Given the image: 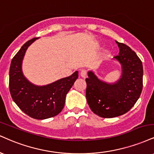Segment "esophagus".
<instances>
[{
	"label": "esophagus",
	"instance_id": "obj_1",
	"mask_svg": "<svg viewBox=\"0 0 154 154\" xmlns=\"http://www.w3.org/2000/svg\"><path fill=\"white\" fill-rule=\"evenodd\" d=\"M80 76L82 78H86L87 77V71L85 70H82L80 72Z\"/></svg>",
	"mask_w": 154,
	"mask_h": 154
}]
</instances>
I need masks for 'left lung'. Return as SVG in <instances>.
I'll use <instances>...</instances> for the list:
<instances>
[{"instance_id":"obj_1","label":"left lung","mask_w":154,"mask_h":154,"mask_svg":"<svg viewBox=\"0 0 154 154\" xmlns=\"http://www.w3.org/2000/svg\"><path fill=\"white\" fill-rule=\"evenodd\" d=\"M119 55L113 60L121 69L120 78L113 82L100 79L95 72L89 70L86 98L94 113L102 118H115L125 114L132 108L139 98L143 88V64L130 47L116 41Z\"/></svg>"}]
</instances>
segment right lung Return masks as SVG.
<instances>
[{"label":"right lung","mask_w":154,"mask_h":154,"mask_svg":"<svg viewBox=\"0 0 154 154\" xmlns=\"http://www.w3.org/2000/svg\"><path fill=\"white\" fill-rule=\"evenodd\" d=\"M38 38L28 41L13 58L9 89L13 100L23 112L34 119L44 120L57 116L62 110L66 94L78 78V72L46 85L31 82L23 75L22 64L27 49Z\"/></svg>","instance_id":"obj_1"}]
</instances>
